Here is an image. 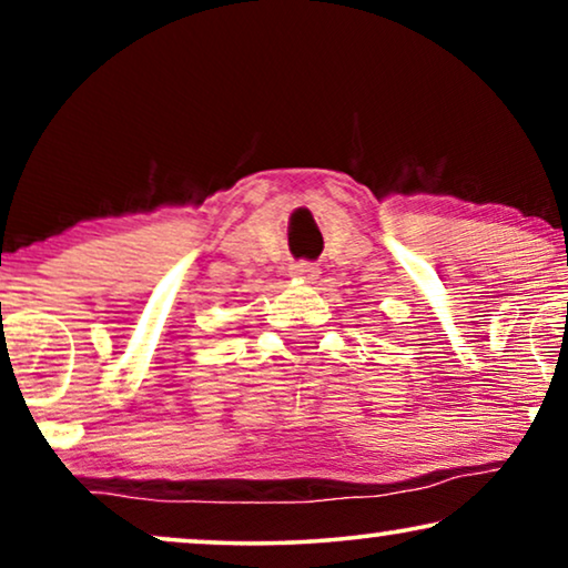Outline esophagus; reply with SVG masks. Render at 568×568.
<instances>
[{"label": "esophagus", "instance_id": "obj_1", "mask_svg": "<svg viewBox=\"0 0 568 568\" xmlns=\"http://www.w3.org/2000/svg\"><path fill=\"white\" fill-rule=\"evenodd\" d=\"M290 274L297 278V282L313 284L315 278L321 276V268H317L315 263H310V261H297V263H292V266H290Z\"/></svg>", "mask_w": 568, "mask_h": 568}]
</instances>
